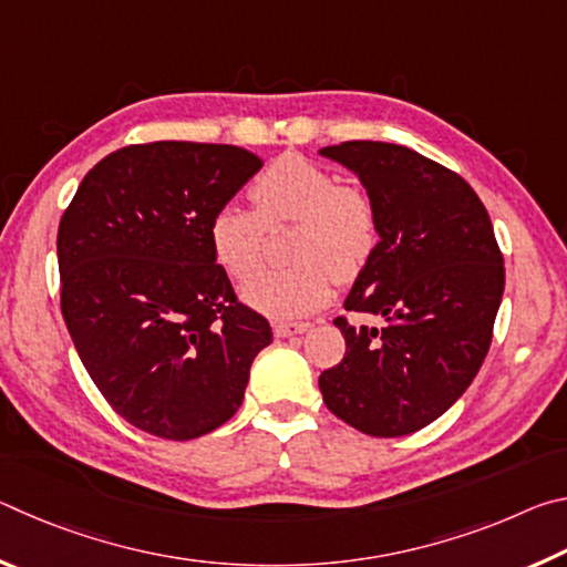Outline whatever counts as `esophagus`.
<instances>
[{
  "instance_id": "obj_1",
  "label": "esophagus",
  "mask_w": 567,
  "mask_h": 567,
  "mask_svg": "<svg viewBox=\"0 0 567 567\" xmlns=\"http://www.w3.org/2000/svg\"><path fill=\"white\" fill-rule=\"evenodd\" d=\"M307 330H310V322H292V320L275 322L277 338H292V334H302Z\"/></svg>"
}]
</instances>
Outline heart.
<instances>
[{
    "label": "heart",
    "instance_id": "1",
    "mask_svg": "<svg viewBox=\"0 0 567 567\" xmlns=\"http://www.w3.org/2000/svg\"><path fill=\"white\" fill-rule=\"evenodd\" d=\"M247 195L252 209L219 205L207 237L217 265L233 280H247L260 267L265 229L292 223L287 257L295 262L262 270L243 290L245 302L270 318L320 310L334 277L352 280L375 255L380 223L372 199L310 159L277 157L252 179Z\"/></svg>",
    "mask_w": 567,
    "mask_h": 567
}]
</instances>
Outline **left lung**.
Listing matches in <instances>:
<instances>
[{
	"instance_id": "left-lung-1",
	"label": "left lung",
	"mask_w": 567,
	"mask_h": 567,
	"mask_svg": "<svg viewBox=\"0 0 567 567\" xmlns=\"http://www.w3.org/2000/svg\"><path fill=\"white\" fill-rule=\"evenodd\" d=\"M368 189L380 243L344 310L380 328L334 318L344 358L320 375L324 405L372 437L430 425L470 388L493 340L505 265L475 189L437 162L390 142L320 150Z\"/></svg>"
}]
</instances>
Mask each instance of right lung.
I'll return each instance as SVG.
<instances>
[{"instance_id":"add662e5","label":"right lung","mask_w":567,"mask_h":567,"mask_svg":"<svg viewBox=\"0 0 567 567\" xmlns=\"http://www.w3.org/2000/svg\"><path fill=\"white\" fill-rule=\"evenodd\" d=\"M260 167L235 145H130L84 175L60 219L66 330L112 410L150 435L213 433L272 342L207 237L215 209Z\"/></svg>"}]
</instances>
